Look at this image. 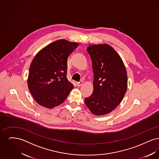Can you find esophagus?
Masks as SVG:
<instances>
[{
  "mask_svg": "<svg viewBox=\"0 0 159 159\" xmlns=\"http://www.w3.org/2000/svg\"><path fill=\"white\" fill-rule=\"evenodd\" d=\"M83 84V81H80L79 82H77V86H81Z\"/></svg>",
  "mask_w": 159,
  "mask_h": 159,
  "instance_id": "obj_1",
  "label": "esophagus"
}]
</instances>
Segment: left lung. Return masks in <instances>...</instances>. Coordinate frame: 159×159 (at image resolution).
Returning a JSON list of instances; mask_svg holds the SVG:
<instances>
[{
  "label": "left lung",
  "mask_w": 159,
  "mask_h": 159,
  "mask_svg": "<svg viewBox=\"0 0 159 159\" xmlns=\"http://www.w3.org/2000/svg\"><path fill=\"white\" fill-rule=\"evenodd\" d=\"M93 71V91L84 103L96 116L110 113L121 102L128 88V76L121 57L108 44L87 48Z\"/></svg>",
  "instance_id": "8db88e82"
}]
</instances>
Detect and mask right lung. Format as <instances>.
I'll list each match as a JSON object with an SVG mask.
<instances>
[{
	"label": "right lung",
	"instance_id": "right-lung-1",
	"mask_svg": "<svg viewBox=\"0 0 159 159\" xmlns=\"http://www.w3.org/2000/svg\"><path fill=\"white\" fill-rule=\"evenodd\" d=\"M79 45L60 39L46 46L31 62L29 89L40 106L52 108L67 98L74 87L67 78V58Z\"/></svg>",
	"mask_w": 159,
	"mask_h": 159
}]
</instances>
